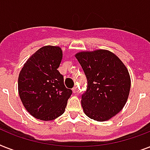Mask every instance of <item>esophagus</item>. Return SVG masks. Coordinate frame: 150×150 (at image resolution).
I'll use <instances>...</instances> for the list:
<instances>
[{
	"instance_id": "obj_1",
	"label": "esophagus",
	"mask_w": 150,
	"mask_h": 150,
	"mask_svg": "<svg viewBox=\"0 0 150 150\" xmlns=\"http://www.w3.org/2000/svg\"><path fill=\"white\" fill-rule=\"evenodd\" d=\"M72 92L74 93H76L78 92V89H77V86H75V87H73V89H72Z\"/></svg>"
}]
</instances>
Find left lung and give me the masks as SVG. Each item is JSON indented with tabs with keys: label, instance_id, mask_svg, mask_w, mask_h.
<instances>
[{
	"label": "left lung",
	"instance_id": "1",
	"mask_svg": "<svg viewBox=\"0 0 150 150\" xmlns=\"http://www.w3.org/2000/svg\"><path fill=\"white\" fill-rule=\"evenodd\" d=\"M75 56L88 82L81 100L83 111L94 121H108L123 109L128 100L131 89L128 68L107 50L81 51Z\"/></svg>",
	"mask_w": 150,
	"mask_h": 150
}]
</instances>
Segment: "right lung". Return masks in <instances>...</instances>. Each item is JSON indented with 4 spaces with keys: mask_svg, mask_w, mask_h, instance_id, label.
Returning <instances> with one entry per match:
<instances>
[{
    "mask_svg": "<svg viewBox=\"0 0 150 150\" xmlns=\"http://www.w3.org/2000/svg\"><path fill=\"white\" fill-rule=\"evenodd\" d=\"M63 53L60 47L44 46L24 64L18 80L20 99L35 118L52 121L64 114L72 93L57 68Z\"/></svg>",
    "mask_w": 150,
    "mask_h": 150,
    "instance_id": "right-lung-1",
    "label": "right lung"
}]
</instances>
